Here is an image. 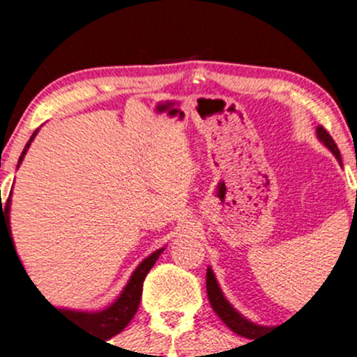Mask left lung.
Instances as JSON below:
<instances>
[{
  "label": "left lung",
  "mask_w": 357,
  "mask_h": 357,
  "mask_svg": "<svg viewBox=\"0 0 357 357\" xmlns=\"http://www.w3.org/2000/svg\"><path fill=\"white\" fill-rule=\"evenodd\" d=\"M318 138L321 139V142L325 143L330 150H332L333 155L337 157V160L342 164V157H340V152H338L337 143L333 142V138L330 136V132L326 131L323 126H319L318 128ZM356 199H357V193H356ZM207 295H208V302H211V305H212V309H214L215 314H218L219 318L225 321V325L228 326V328H231L235 333L242 335V337H245V338H252L254 335L266 332V330H268L266 326H257V325H254V323H250L248 319L243 318L240 312H236L235 309L231 307V304L226 301L221 289H219L212 269H207Z\"/></svg>",
  "instance_id": "1"
}]
</instances>
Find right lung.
Instances as JSON below:
<instances>
[{
	"instance_id": "right-lung-1",
	"label": "right lung",
	"mask_w": 357,
	"mask_h": 357,
	"mask_svg": "<svg viewBox=\"0 0 357 357\" xmlns=\"http://www.w3.org/2000/svg\"><path fill=\"white\" fill-rule=\"evenodd\" d=\"M36 132L38 131L32 132L31 139H29V143L25 145L22 155H20V158H19V164L22 162V158L25 155V152H27L29 145H31V142L34 139ZM0 199H1V195H0ZM8 214H10V197L6 199L5 204H1V200H0V236H1V233L5 231L6 236L10 238V242H12ZM12 247H13V243H12ZM13 250H15V247H13ZM162 250H164V248L153 252L150 257H146L145 261L138 266V269L132 273L131 280H129V283L126 285V289L121 294V297L117 298V302H114V304H112L109 309H105V311H102V312H75V311H60V309H56V307L55 309L60 312V314L70 319V321H74V325H77L81 330L84 328L86 332H89V333L102 335L103 338H110V337H114V335L121 333L122 330L129 325V321H131L132 316L136 314V311H138L139 301H142L143 282H145L146 275H149L150 269L153 268V264H155V261L158 259V255H160ZM15 255H17V252H15ZM17 257H19V255H17Z\"/></svg>"
}]
</instances>
